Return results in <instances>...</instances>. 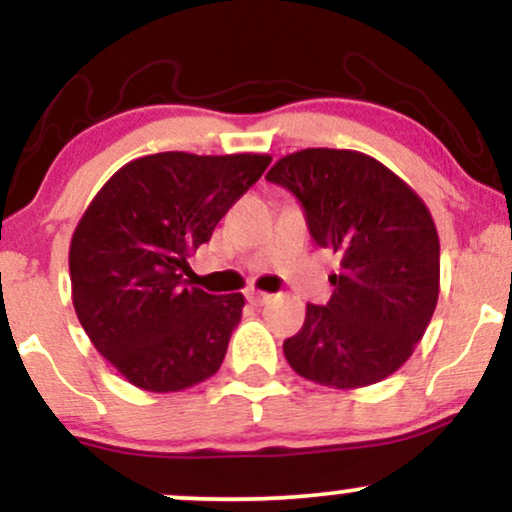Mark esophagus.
Returning a JSON list of instances; mask_svg holds the SVG:
<instances>
[{
    "label": "esophagus",
    "mask_w": 512,
    "mask_h": 512,
    "mask_svg": "<svg viewBox=\"0 0 512 512\" xmlns=\"http://www.w3.org/2000/svg\"><path fill=\"white\" fill-rule=\"evenodd\" d=\"M269 298H272V296H269V293H264V291H250L248 293V301L252 305H264L269 301Z\"/></svg>",
    "instance_id": "1"
}]
</instances>
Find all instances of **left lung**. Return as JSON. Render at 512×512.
<instances>
[{"label":"left lung","mask_w":512,"mask_h":512,"mask_svg":"<svg viewBox=\"0 0 512 512\" xmlns=\"http://www.w3.org/2000/svg\"><path fill=\"white\" fill-rule=\"evenodd\" d=\"M269 182L296 195L310 236L339 255L327 305L308 303L284 342L289 366L317 385L380 383L414 354L438 303L440 243L424 199L380 161L351 149H303Z\"/></svg>","instance_id":"1"}]
</instances>
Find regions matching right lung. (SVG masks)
I'll use <instances>...</instances> for the list:
<instances>
[{
	"label": "right lung",
	"mask_w": 512,
	"mask_h": 512,
	"mask_svg": "<svg viewBox=\"0 0 512 512\" xmlns=\"http://www.w3.org/2000/svg\"><path fill=\"white\" fill-rule=\"evenodd\" d=\"M269 163L163 151L129 161L88 204L69 248L74 310L134 387L180 392L221 368L243 293L211 296L182 274Z\"/></svg>",
	"instance_id": "obj_1"
}]
</instances>
